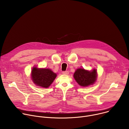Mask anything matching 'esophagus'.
I'll return each instance as SVG.
<instances>
[{"mask_svg": "<svg viewBox=\"0 0 129 129\" xmlns=\"http://www.w3.org/2000/svg\"><path fill=\"white\" fill-rule=\"evenodd\" d=\"M62 73H63V74H64V75H67L69 74V71H63Z\"/></svg>", "mask_w": 129, "mask_h": 129, "instance_id": "34e87169", "label": "esophagus"}]
</instances>
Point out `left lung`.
Masks as SVG:
<instances>
[{
  "label": "left lung",
  "mask_w": 129,
  "mask_h": 129,
  "mask_svg": "<svg viewBox=\"0 0 129 129\" xmlns=\"http://www.w3.org/2000/svg\"><path fill=\"white\" fill-rule=\"evenodd\" d=\"M96 71L93 69L92 71H89L84 69H78L75 72V79L81 86L86 87L92 85L96 80Z\"/></svg>",
  "instance_id": "1"
}]
</instances>
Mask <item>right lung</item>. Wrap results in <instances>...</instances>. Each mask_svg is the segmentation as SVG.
<instances>
[{
    "label": "right lung",
    "instance_id": "add662e5",
    "mask_svg": "<svg viewBox=\"0 0 129 129\" xmlns=\"http://www.w3.org/2000/svg\"><path fill=\"white\" fill-rule=\"evenodd\" d=\"M56 73L49 69H39L34 67L31 70V78L38 86L48 88L56 78Z\"/></svg>",
    "mask_w": 129,
    "mask_h": 129
}]
</instances>
